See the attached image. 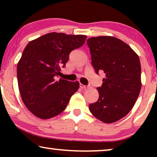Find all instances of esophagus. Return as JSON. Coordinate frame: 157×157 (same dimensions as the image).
<instances>
[{
  "mask_svg": "<svg viewBox=\"0 0 157 157\" xmlns=\"http://www.w3.org/2000/svg\"><path fill=\"white\" fill-rule=\"evenodd\" d=\"M79 86H80V87L81 88V89H86V88H88V86H85V85H83L82 83H80V84H79Z\"/></svg>",
  "mask_w": 157,
  "mask_h": 157,
  "instance_id": "obj_1",
  "label": "esophagus"
}]
</instances>
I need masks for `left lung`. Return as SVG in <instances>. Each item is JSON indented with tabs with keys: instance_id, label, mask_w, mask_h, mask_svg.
Instances as JSON below:
<instances>
[{
	"instance_id": "left-lung-1",
	"label": "left lung",
	"mask_w": 157,
	"mask_h": 157,
	"mask_svg": "<svg viewBox=\"0 0 157 157\" xmlns=\"http://www.w3.org/2000/svg\"><path fill=\"white\" fill-rule=\"evenodd\" d=\"M87 45L96 73L106 74L97 88L98 101L89 104L90 111L100 121L113 123L132 110L140 93L139 58L128 45L112 36L90 38Z\"/></svg>"
}]
</instances>
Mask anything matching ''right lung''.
Instances as JSON below:
<instances>
[{
    "label": "right lung",
    "mask_w": 157,
    "mask_h": 157,
    "mask_svg": "<svg viewBox=\"0 0 157 157\" xmlns=\"http://www.w3.org/2000/svg\"><path fill=\"white\" fill-rule=\"evenodd\" d=\"M86 36L47 33L29 42L17 66L22 100L38 118L48 119L64 111L79 83L56 80L73 50L82 46Z\"/></svg>",
    "instance_id": "1"
}]
</instances>
